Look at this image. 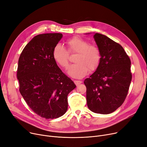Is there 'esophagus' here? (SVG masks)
<instances>
[{
	"instance_id": "1",
	"label": "esophagus",
	"mask_w": 147,
	"mask_h": 147,
	"mask_svg": "<svg viewBox=\"0 0 147 147\" xmlns=\"http://www.w3.org/2000/svg\"><path fill=\"white\" fill-rule=\"evenodd\" d=\"M74 83H75V85L77 86V85H78L81 84L82 83V81H76V80H75V81H74Z\"/></svg>"
}]
</instances>
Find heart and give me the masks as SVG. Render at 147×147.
<instances>
[{
	"label": "heart",
	"instance_id": "heart-1",
	"mask_svg": "<svg viewBox=\"0 0 147 147\" xmlns=\"http://www.w3.org/2000/svg\"><path fill=\"white\" fill-rule=\"evenodd\" d=\"M67 50L62 45L57 44L53 47L52 56L60 67L66 68L69 65V53H76L75 64L68 68L67 73L75 78H82L90 72L96 71L101 61V53L98 47L90 45L88 41L75 36L66 41Z\"/></svg>",
	"mask_w": 147,
	"mask_h": 147
}]
</instances>
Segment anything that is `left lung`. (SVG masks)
Returning <instances> with one entry per match:
<instances>
[{"label": "left lung", "mask_w": 147, "mask_h": 147, "mask_svg": "<svg viewBox=\"0 0 147 147\" xmlns=\"http://www.w3.org/2000/svg\"><path fill=\"white\" fill-rule=\"evenodd\" d=\"M101 53L100 66L84 84L89 109L109 114L121 106L132 80L131 60L121 45L99 33L94 35Z\"/></svg>", "instance_id": "1"}]
</instances>
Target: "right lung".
<instances>
[{"label": "right lung", "mask_w": 147, "mask_h": 147, "mask_svg": "<svg viewBox=\"0 0 147 147\" xmlns=\"http://www.w3.org/2000/svg\"><path fill=\"white\" fill-rule=\"evenodd\" d=\"M61 33L34 37L20 56L17 79L20 92L34 113L47 119L63 116L67 109V95L76 85L58 67L52 56Z\"/></svg>", "instance_id": "1"}]
</instances>
